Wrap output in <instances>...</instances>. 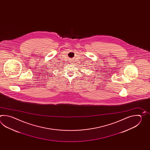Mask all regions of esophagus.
Listing matches in <instances>:
<instances>
[{
  "label": "esophagus",
  "mask_w": 150,
  "mask_h": 150,
  "mask_svg": "<svg viewBox=\"0 0 150 150\" xmlns=\"http://www.w3.org/2000/svg\"><path fill=\"white\" fill-rule=\"evenodd\" d=\"M71 63H74V62H72V61H71Z\"/></svg>",
  "instance_id": "esophagus-1"
}]
</instances>
